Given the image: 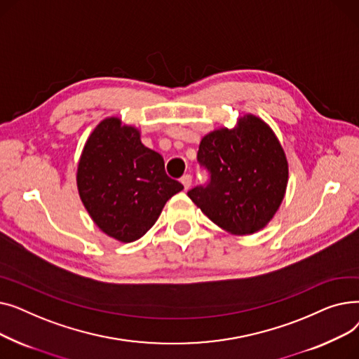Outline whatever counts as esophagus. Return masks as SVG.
Returning <instances> with one entry per match:
<instances>
[{
  "label": "esophagus",
  "instance_id": "esophagus-1",
  "mask_svg": "<svg viewBox=\"0 0 359 359\" xmlns=\"http://www.w3.org/2000/svg\"><path fill=\"white\" fill-rule=\"evenodd\" d=\"M182 184L184 186V191L189 189V187L192 186V176H191V175H184V176L182 177Z\"/></svg>",
  "mask_w": 359,
  "mask_h": 359
}]
</instances>
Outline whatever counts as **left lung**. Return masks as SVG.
I'll return each instance as SVG.
<instances>
[{"instance_id": "left-lung-1", "label": "left lung", "mask_w": 359, "mask_h": 359, "mask_svg": "<svg viewBox=\"0 0 359 359\" xmlns=\"http://www.w3.org/2000/svg\"><path fill=\"white\" fill-rule=\"evenodd\" d=\"M198 161L211 179L187 196L206 217L234 236L266 227L288 184L285 151L266 122L248 113L233 129L210 132L201 140Z\"/></svg>"}]
</instances>
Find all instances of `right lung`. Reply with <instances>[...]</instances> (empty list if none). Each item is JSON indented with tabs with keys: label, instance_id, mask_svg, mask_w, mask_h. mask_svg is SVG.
<instances>
[{
	"label": "right lung",
	"instance_id": "add662e5",
	"mask_svg": "<svg viewBox=\"0 0 359 359\" xmlns=\"http://www.w3.org/2000/svg\"><path fill=\"white\" fill-rule=\"evenodd\" d=\"M77 187L94 224L109 237L130 243L153 227L183 184L165 175L163 157L141 142L140 129L111 116L87 138Z\"/></svg>",
	"mask_w": 359,
	"mask_h": 359
}]
</instances>
